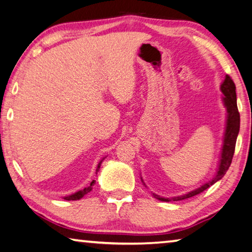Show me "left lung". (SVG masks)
<instances>
[{"label": "left lung", "mask_w": 252, "mask_h": 252, "mask_svg": "<svg viewBox=\"0 0 252 252\" xmlns=\"http://www.w3.org/2000/svg\"><path fill=\"white\" fill-rule=\"evenodd\" d=\"M221 91L223 93V103L227 108V126H225L224 132V139H223V146L222 151H221V159L219 163V169L217 171L216 177L212 180L204 183L198 189H195L191 192H188L183 195H179V197L174 198H162L160 195L153 193V197L156 199L160 200V201H179V200L188 199L197 195L199 193L203 192L204 190H207L209 187L215 185L217 181H219L222 178L225 172L228 171V169L231 164L234 148H236V141L237 136L239 133V129H240V114H239L238 106H237V94H236V85L232 79L229 75H225V79L223 83L221 84ZM142 180V179H141ZM143 182V181H142Z\"/></svg>", "instance_id": "obj_1"}]
</instances>
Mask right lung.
Segmentation results:
<instances>
[{"label": "right lung", "instance_id": "right-lung-1", "mask_svg": "<svg viewBox=\"0 0 252 252\" xmlns=\"http://www.w3.org/2000/svg\"><path fill=\"white\" fill-rule=\"evenodd\" d=\"M102 161H103V159H102V160L99 162V164H97V168H96V172H95V173H97V171H99V170H100ZM94 183H95V180H93V181L90 183V186H89V187L84 188V189L80 190V191H78V192H75V193H73V194L67 195V197H64L63 199H64V200H69V201H71V200H80L81 198H83L85 194H88L89 192H90V191L92 190L93 186H94Z\"/></svg>", "mask_w": 252, "mask_h": 252}]
</instances>
